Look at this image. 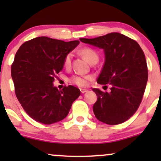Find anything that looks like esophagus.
Returning a JSON list of instances; mask_svg holds the SVG:
<instances>
[{
    "label": "esophagus",
    "mask_w": 161,
    "mask_h": 161,
    "mask_svg": "<svg viewBox=\"0 0 161 161\" xmlns=\"http://www.w3.org/2000/svg\"><path fill=\"white\" fill-rule=\"evenodd\" d=\"M88 92L87 89H80V92H81V93H82V94L85 93V92Z\"/></svg>",
    "instance_id": "esophagus-1"
}]
</instances>
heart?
Masks as SVG:
<instances>
[{
	"mask_svg": "<svg viewBox=\"0 0 161 161\" xmlns=\"http://www.w3.org/2000/svg\"><path fill=\"white\" fill-rule=\"evenodd\" d=\"M80 53L91 64H93L94 63H97L98 61L99 56L95 50L90 47H84L80 50ZM72 54L68 53L65 56L63 61V64L66 69H69L72 64ZM91 76H80V75H74L69 79V82L80 87L87 86L89 84V80H91Z\"/></svg>",
	"mask_w": 161,
	"mask_h": 161,
	"instance_id": "obj_1",
	"label": "heart"
}]
</instances>
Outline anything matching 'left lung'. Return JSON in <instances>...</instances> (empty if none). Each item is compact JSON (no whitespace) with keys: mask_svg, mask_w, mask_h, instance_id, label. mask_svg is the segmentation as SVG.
Segmentation results:
<instances>
[{"mask_svg":"<svg viewBox=\"0 0 161 161\" xmlns=\"http://www.w3.org/2000/svg\"><path fill=\"white\" fill-rule=\"evenodd\" d=\"M80 40L105 51V61L97 83L109 85L111 91L93 89L97 96L93 105L96 118L111 125L126 122L139 107L148 80L142 49L134 39L116 32Z\"/></svg>","mask_w":161,"mask_h":161,"instance_id":"left-lung-1","label":"left lung"}]
</instances>
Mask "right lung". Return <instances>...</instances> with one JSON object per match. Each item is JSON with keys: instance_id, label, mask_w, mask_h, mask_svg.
Listing matches in <instances>:
<instances>
[{"instance_id": "obj_1", "label": "right lung", "mask_w": 161, "mask_h": 161, "mask_svg": "<svg viewBox=\"0 0 161 161\" xmlns=\"http://www.w3.org/2000/svg\"><path fill=\"white\" fill-rule=\"evenodd\" d=\"M80 42L39 36L24 42L15 54L11 74L17 100L30 117L45 125L62 120L80 92L73 86H53L65 56Z\"/></svg>"}]
</instances>
